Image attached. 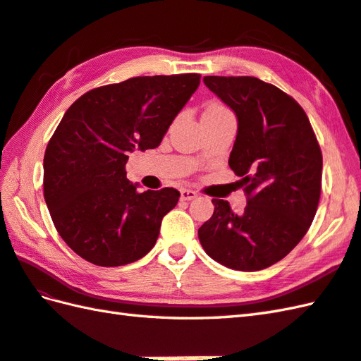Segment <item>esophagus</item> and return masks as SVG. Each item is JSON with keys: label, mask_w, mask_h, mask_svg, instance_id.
I'll return each instance as SVG.
<instances>
[{"label": "esophagus", "mask_w": 361, "mask_h": 361, "mask_svg": "<svg viewBox=\"0 0 361 361\" xmlns=\"http://www.w3.org/2000/svg\"><path fill=\"white\" fill-rule=\"evenodd\" d=\"M197 198V192L192 189H181V200H194Z\"/></svg>", "instance_id": "obj_1"}]
</instances>
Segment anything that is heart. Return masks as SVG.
<instances>
[{
    "mask_svg": "<svg viewBox=\"0 0 361 361\" xmlns=\"http://www.w3.org/2000/svg\"><path fill=\"white\" fill-rule=\"evenodd\" d=\"M221 111H228V110L224 109V106H220V105H211V106H208V109H206V111H204L203 114H208V113H221Z\"/></svg>",
    "mask_w": 361,
    "mask_h": 361,
    "instance_id": "heart-1",
    "label": "heart"
}]
</instances>
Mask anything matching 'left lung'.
<instances>
[{
  "label": "left lung",
  "instance_id": "8db88e82",
  "mask_svg": "<svg viewBox=\"0 0 361 361\" xmlns=\"http://www.w3.org/2000/svg\"><path fill=\"white\" fill-rule=\"evenodd\" d=\"M204 85L234 110L239 128L229 167L240 176V216L212 198L198 229L208 255L233 270L257 271L286 257L309 231L321 195V153L307 114L293 97L257 78L206 75Z\"/></svg>",
  "mask_w": 361,
  "mask_h": 361
}]
</instances>
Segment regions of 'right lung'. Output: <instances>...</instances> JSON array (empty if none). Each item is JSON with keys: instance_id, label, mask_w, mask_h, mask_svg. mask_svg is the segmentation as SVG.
Masks as SVG:
<instances>
[{"instance_id": "add662e5", "label": "right lung", "mask_w": 361, "mask_h": 361, "mask_svg": "<svg viewBox=\"0 0 361 361\" xmlns=\"http://www.w3.org/2000/svg\"><path fill=\"white\" fill-rule=\"evenodd\" d=\"M200 78H132L90 90L66 110L46 145L43 194L54 226L75 255L99 267H121L157 243L180 192H140L127 180L126 163L135 149L158 147Z\"/></svg>"}]
</instances>
